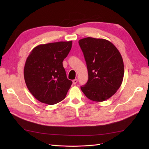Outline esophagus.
<instances>
[{"instance_id":"34e87169","label":"esophagus","mask_w":149,"mask_h":149,"mask_svg":"<svg viewBox=\"0 0 149 149\" xmlns=\"http://www.w3.org/2000/svg\"><path fill=\"white\" fill-rule=\"evenodd\" d=\"M77 83H78V79H74L73 80V83L74 84H76Z\"/></svg>"}]
</instances>
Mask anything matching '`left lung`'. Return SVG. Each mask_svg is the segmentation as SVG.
<instances>
[{
	"instance_id": "8db88e82",
	"label": "left lung",
	"mask_w": 149,
	"mask_h": 149,
	"mask_svg": "<svg viewBox=\"0 0 149 149\" xmlns=\"http://www.w3.org/2000/svg\"><path fill=\"white\" fill-rule=\"evenodd\" d=\"M86 63L88 81L81 86L90 100L102 102L117 92L123 83L124 63L120 52L111 42L87 37L79 40Z\"/></svg>"
}]
</instances>
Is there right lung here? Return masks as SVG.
I'll return each mask as SVG.
<instances>
[{"mask_svg":"<svg viewBox=\"0 0 149 149\" xmlns=\"http://www.w3.org/2000/svg\"><path fill=\"white\" fill-rule=\"evenodd\" d=\"M72 41L39 45L26 58L24 79L31 94L41 102L53 105L65 98L72 81L66 77L63 61Z\"/></svg>","mask_w":149,"mask_h":149,"instance_id":"1","label":"right lung"}]
</instances>
